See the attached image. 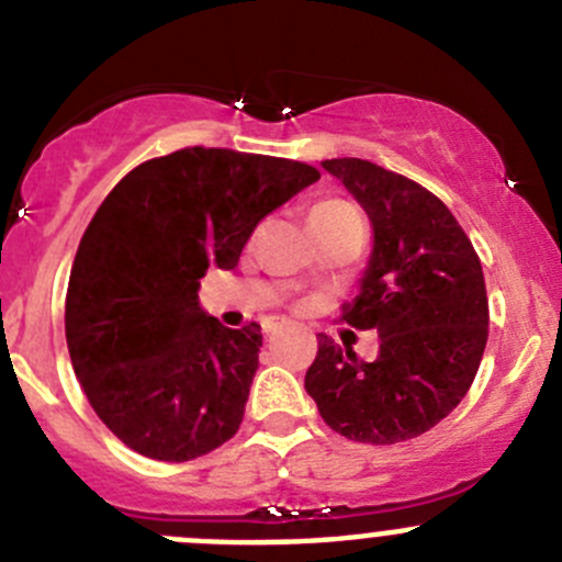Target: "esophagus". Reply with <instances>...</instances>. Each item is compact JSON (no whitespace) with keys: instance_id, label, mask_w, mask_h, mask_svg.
I'll list each match as a JSON object with an SVG mask.
<instances>
[{"instance_id":"obj_1","label":"esophagus","mask_w":562,"mask_h":562,"mask_svg":"<svg viewBox=\"0 0 562 562\" xmlns=\"http://www.w3.org/2000/svg\"><path fill=\"white\" fill-rule=\"evenodd\" d=\"M263 331H266V334H277V331H280V323L266 321V323H263Z\"/></svg>"}]
</instances>
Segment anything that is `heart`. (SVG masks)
I'll list each match as a JSON object with an SVG mask.
<instances>
[{"instance_id": "heart-1", "label": "heart", "mask_w": 562, "mask_h": 562, "mask_svg": "<svg viewBox=\"0 0 562 562\" xmlns=\"http://www.w3.org/2000/svg\"><path fill=\"white\" fill-rule=\"evenodd\" d=\"M313 220H359L353 206L342 201H326V203H317L313 209Z\"/></svg>"}]
</instances>
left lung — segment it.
Segmentation results:
<instances>
[{
  "instance_id": "8db88e82",
  "label": "left lung",
  "mask_w": 562,
  "mask_h": 562,
  "mask_svg": "<svg viewBox=\"0 0 562 562\" xmlns=\"http://www.w3.org/2000/svg\"><path fill=\"white\" fill-rule=\"evenodd\" d=\"M372 223L359 296L342 321L375 328L381 353L361 361L317 337L304 378L323 422L359 443L391 446L443 422L468 394L486 348L481 260L440 198L370 160H323Z\"/></svg>"
}]
</instances>
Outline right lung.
Wrapping results in <instances>:
<instances>
[{
	"label": "right lung",
	"instance_id": "add662e5",
	"mask_svg": "<svg viewBox=\"0 0 562 562\" xmlns=\"http://www.w3.org/2000/svg\"><path fill=\"white\" fill-rule=\"evenodd\" d=\"M317 179L304 162L192 146L108 192L78 245L65 334L76 378L124 446L187 462L234 438L263 334L209 315L201 277L236 269L255 225Z\"/></svg>",
	"mask_w": 562,
	"mask_h": 562
}]
</instances>
